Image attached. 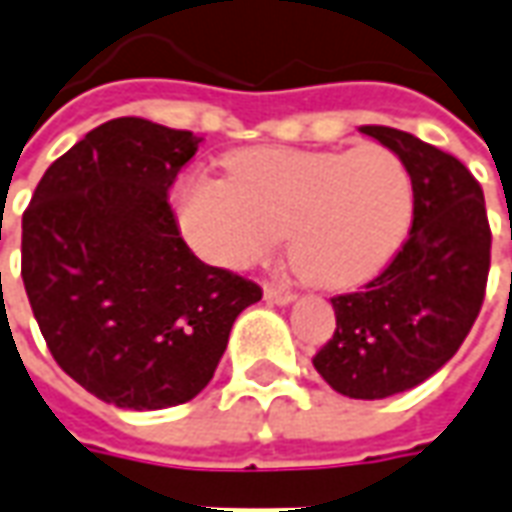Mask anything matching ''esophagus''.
I'll use <instances>...</instances> for the list:
<instances>
[{"instance_id": "1", "label": "esophagus", "mask_w": 512, "mask_h": 512, "mask_svg": "<svg viewBox=\"0 0 512 512\" xmlns=\"http://www.w3.org/2000/svg\"><path fill=\"white\" fill-rule=\"evenodd\" d=\"M266 301L268 304H290V301L296 299V293H290V290L279 288V285H266Z\"/></svg>"}]
</instances>
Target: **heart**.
<instances>
[{
    "instance_id": "1",
    "label": "heart",
    "mask_w": 512,
    "mask_h": 512,
    "mask_svg": "<svg viewBox=\"0 0 512 512\" xmlns=\"http://www.w3.org/2000/svg\"><path fill=\"white\" fill-rule=\"evenodd\" d=\"M230 172L189 175L178 189L183 233L219 266H255L288 233L304 277L351 288L395 255L414 219L411 169L389 147H255L238 153Z\"/></svg>"
}]
</instances>
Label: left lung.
Masks as SVG:
<instances>
[{
  "label": "left lung",
  "instance_id": "obj_1",
  "mask_svg": "<svg viewBox=\"0 0 512 512\" xmlns=\"http://www.w3.org/2000/svg\"><path fill=\"white\" fill-rule=\"evenodd\" d=\"M362 134L411 169L414 219L376 279L334 296L337 329L312 365L334 392L381 400L433 376L472 332L491 268V227L483 189L458 158L397 128L362 126Z\"/></svg>",
  "mask_w": 512,
  "mask_h": 512
}]
</instances>
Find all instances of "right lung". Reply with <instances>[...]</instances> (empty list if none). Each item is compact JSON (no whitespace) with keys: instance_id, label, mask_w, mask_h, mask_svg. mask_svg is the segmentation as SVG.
<instances>
[{"instance_id":"add662e5","label":"right lung","mask_w":512,"mask_h":512,"mask_svg":"<svg viewBox=\"0 0 512 512\" xmlns=\"http://www.w3.org/2000/svg\"><path fill=\"white\" fill-rule=\"evenodd\" d=\"M200 142L109 120L46 169L21 219V277L54 362L117 408L200 395L235 318L263 299L180 238L167 191Z\"/></svg>"}]
</instances>
